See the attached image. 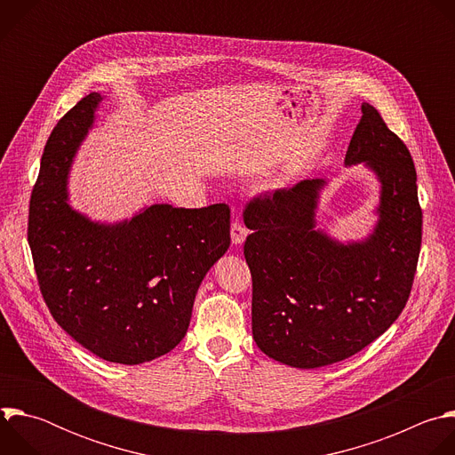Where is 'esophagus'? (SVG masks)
Listing matches in <instances>:
<instances>
[{
  "label": "esophagus",
  "mask_w": 455,
  "mask_h": 455,
  "mask_svg": "<svg viewBox=\"0 0 455 455\" xmlns=\"http://www.w3.org/2000/svg\"><path fill=\"white\" fill-rule=\"evenodd\" d=\"M246 234H248V230L244 228V225L235 220V221L232 223V230H230L232 243H234V244H241V243L246 239Z\"/></svg>",
  "instance_id": "esophagus-1"
}]
</instances>
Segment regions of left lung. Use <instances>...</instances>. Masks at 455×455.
I'll list each match as a JSON object with an SVG mask.
<instances>
[{
    "mask_svg": "<svg viewBox=\"0 0 455 455\" xmlns=\"http://www.w3.org/2000/svg\"><path fill=\"white\" fill-rule=\"evenodd\" d=\"M362 113L346 164L365 162L381 181L379 221L367 241L340 244L315 230L320 180L259 194L243 211L253 340L291 367L362 351L391 328L412 290L423 227L414 162L374 106Z\"/></svg>",
    "mask_w": 455,
    "mask_h": 455,
    "instance_id": "left-lung-1",
    "label": "left lung"
}]
</instances>
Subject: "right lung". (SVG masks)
<instances>
[{
  "instance_id": "right-lung-1",
  "label": "right lung",
  "mask_w": 455,
  "mask_h": 455,
  "mask_svg": "<svg viewBox=\"0 0 455 455\" xmlns=\"http://www.w3.org/2000/svg\"><path fill=\"white\" fill-rule=\"evenodd\" d=\"M99 100V93L81 99L50 133L27 235L53 320L93 355L135 365L185 337L194 297L230 244V209L153 205L113 227L74 212L64 180Z\"/></svg>"
}]
</instances>
